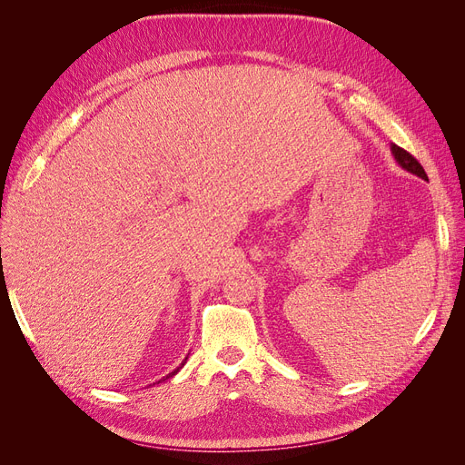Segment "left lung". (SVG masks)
<instances>
[{
	"instance_id": "left-lung-1",
	"label": "left lung",
	"mask_w": 465,
	"mask_h": 465,
	"mask_svg": "<svg viewBox=\"0 0 465 465\" xmlns=\"http://www.w3.org/2000/svg\"><path fill=\"white\" fill-rule=\"evenodd\" d=\"M391 153H393V159H396L398 164H400L401 168H405L407 173L417 174L419 178H423V180H429V178H427V173H425V168L420 166V163L413 157L411 153H407L405 149H401V147H398V145H391Z\"/></svg>"
}]
</instances>
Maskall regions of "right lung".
<instances>
[{"label":"right lung","mask_w":465,"mask_h":465,"mask_svg":"<svg viewBox=\"0 0 465 465\" xmlns=\"http://www.w3.org/2000/svg\"><path fill=\"white\" fill-rule=\"evenodd\" d=\"M174 372H176V371H174ZM174 372H171V374H174ZM171 374H168V376H171ZM168 376H166V378H168Z\"/></svg>","instance_id":"1"}]
</instances>
